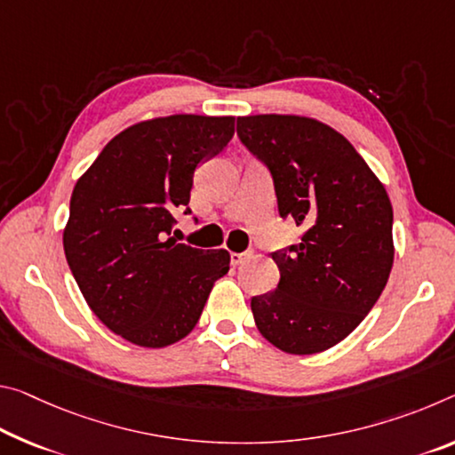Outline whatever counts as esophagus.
Wrapping results in <instances>:
<instances>
[{
  "instance_id": "34e87169",
  "label": "esophagus",
  "mask_w": 455,
  "mask_h": 455,
  "mask_svg": "<svg viewBox=\"0 0 455 455\" xmlns=\"http://www.w3.org/2000/svg\"><path fill=\"white\" fill-rule=\"evenodd\" d=\"M244 259H249L247 251H244V253H230V265H241Z\"/></svg>"
}]
</instances>
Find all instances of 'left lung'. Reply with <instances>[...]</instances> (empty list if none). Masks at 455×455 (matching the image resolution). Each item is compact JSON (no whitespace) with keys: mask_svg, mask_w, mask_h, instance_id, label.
I'll list each match as a JSON object with an SVG mask.
<instances>
[{"mask_svg":"<svg viewBox=\"0 0 455 455\" xmlns=\"http://www.w3.org/2000/svg\"><path fill=\"white\" fill-rule=\"evenodd\" d=\"M236 135L269 170L281 219L304 228L277 249L275 291L251 298L255 323L279 350L314 355L344 340L383 293L393 267V208L352 143L291 115L236 119Z\"/></svg>","mask_w":455,"mask_h":455,"instance_id":"8db88e82","label":"left lung"}]
</instances>
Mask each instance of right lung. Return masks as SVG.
<instances>
[{"label": "right lung", "instance_id": "1", "mask_svg": "<svg viewBox=\"0 0 455 455\" xmlns=\"http://www.w3.org/2000/svg\"><path fill=\"white\" fill-rule=\"evenodd\" d=\"M235 117L172 115L143 121L107 143L78 180L64 228V255L97 318L146 348L182 340L216 279L225 249L170 239L198 165L228 146Z\"/></svg>", "mask_w": 455, "mask_h": 455}]
</instances>
